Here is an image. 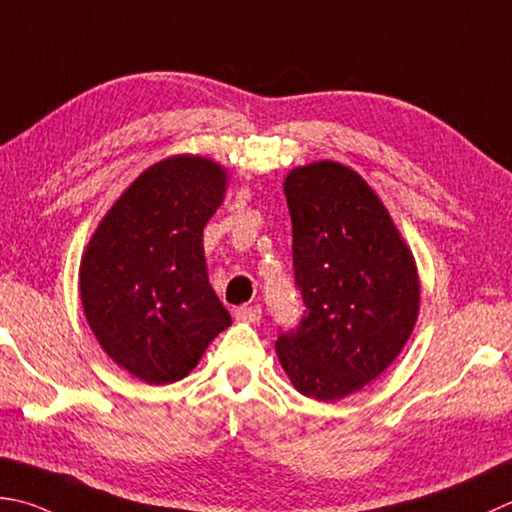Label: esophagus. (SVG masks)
<instances>
[{"label":"esophagus","mask_w":512,"mask_h":512,"mask_svg":"<svg viewBox=\"0 0 512 512\" xmlns=\"http://www.w3.org/2000/svg\"><path fill=\"white\" fill-rule=\"evenodd\" d=\"M235 319L237 322H246V324H255L262 319V308L259 306H242L235 310Z\"/></svg>","instance_id":"obj_1"}]
</instances>
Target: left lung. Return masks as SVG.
<instances>
[{
    "instance_id": "obj_1",
    "label": "left lung",
    "mask_w": 512,
    "mask_h": 512,
    "mask_svg": "<svg viewBox=\"0 0 512 512\" xmlns=\"http://www.w3.org/2000/svg\"><path fill=\"white\" fill-rule=\"evenodd\" d=\"M295 284L306 315L275 342L299 393L337 402L402 353L419 315V275L382 199L357 170L322 159L290 170Z\"/></svg>"
}]
</instances>
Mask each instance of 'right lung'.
I'll return each instance as SVG.
<instances>
[{
  "mask_svg": "<svg viewBox=\"0 0 512 512\" xmlns=\"http://www.w3.org/2000/svg\"><path fill=\"white\" fill-rule=\"evenodd\" d=\"M228 170L173 155L148 166L110 206L79 264L86 322L139 382L184 379L233 324L208 282L204 226L222 206Z\"/></svg>",
  "mask_w": 512,
  "mask_h": 512,
  "instance_id": "obj_1",
  "label": "right lung"
}]
</instances>
